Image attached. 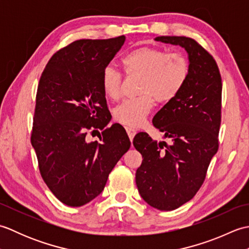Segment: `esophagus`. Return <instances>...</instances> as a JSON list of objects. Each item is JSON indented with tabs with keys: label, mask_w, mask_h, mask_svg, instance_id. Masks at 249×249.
Masks as SVG:
<instances>
[{
	"label": "esophagus",
	"mask_w": 249,
	"mask_h": 249,
	"mask_svg": "<svg viewBox=\"0 0 249 249\" xmlns=\"http://www.w3.org/2000/svg\"><path fill=\"white\" fill-rule=\"evenodd\" d=\"M125 129H126V133H127V135H128V138L130 139V141H131V142H133V140H134V137L136 136L137 131H136L134 128H130V127H126Z\"/></svg>",
	"instance_id": "obj_1"
}]
</instances>
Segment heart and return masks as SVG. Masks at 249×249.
I'll return each mask as SVG.
<instances>
[{
	"mask_svg": "<svg viewBox=\"0 0 249 249\" xmlns=\"http://www.w3.org/2000/svg\"><path fill=\"white\" fill-rule=\"evenodd\" d=\"M122 65L127 76H139L140 96L125 100L114 109L119 123L137 127L151 112L154 100L168 104L182 91L189 76L187 56L181 51L168 52L155 47H140L128 52ZM100 84L106 96L118 100L122 92V75L115 68L107 66L102 72Z\"/></svg>",
	"mask_w": 249,
	"mask_h": 249,
	"instance_id": "b5f03b06",
	"label": "heart"
}]
</instances>
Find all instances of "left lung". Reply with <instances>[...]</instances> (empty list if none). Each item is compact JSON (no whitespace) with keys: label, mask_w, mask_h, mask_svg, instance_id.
Instances as JSON below:
<instances>
[{"label":"left lung","mask_w":249,"mask_h":249,"mask_svg":"<svg viewBox=\"0 0 249 249\" xmlns=\"http://www.w3.org/2000/svg\"><path fill=\"white\" fill-rule=\"evenodd\" d=\"M155 40L185 48L190 71L182 91L153 118V125L171 144L158 143L146 133L135 137L134 146L143 158L136 184L146 203L172 211L197 194L218 151L223 84L217 63L198 41L185 36Z\"/></svg>","instance_id":"8db88e82"}]
</instances>
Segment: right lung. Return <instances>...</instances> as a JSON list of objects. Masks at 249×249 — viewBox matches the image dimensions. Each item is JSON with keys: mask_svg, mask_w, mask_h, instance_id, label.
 <instances>
[{"mask_svg": "<svg viewBox=\"0 0 249 249\" xmlns=\"http://www.w3.org/2000/svg\"><path fill=\"white\" fill-rule=\"evenodd\" d=\"M125 41L79 39L52 55L41 73L31 143L40 176L61 202L89 203L103 192L109 173L129 150L120 124L107 127L111 114L100 77ZM103 130L99 142L86 134Z\"/></svg>", "mask_w": 249, "mask_h": 249, "instance_id": "add662e5", "label": "right lung"}]
</instances>
